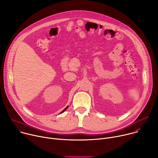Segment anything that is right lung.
Returning a JSON list of instances; mask_svg holds the SVG:
<instances>
[{"label": "right lung", "mask_w": 158, "mask_h": 158, "mask_svg": "<svg viewBox=\"0 0 158 158\" xmlns=\"http://www.w3.org/2000/svg\"><path fill=\"white\" fill-rule=\"evenodd\" d=\"M67 107H68V106H67V107H65V109H64V110H63L61 112V113H62V112H63L64 111H65V110L67 109Z\"/></svg>", "instance_id": "1"}]
</instances>
